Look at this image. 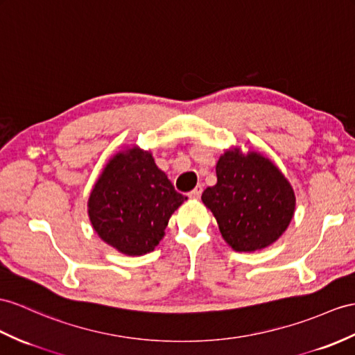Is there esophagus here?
Masks as SVG:
<instances>
[{"label": "esophagus", "mask_w": 355, "mask_h": 355, "mask_svg": "<svg viewBox=\"0 0 355 355\" xmlns=\"http://www.w3.org/2000/svg\"><path fill=\"white\" fill-rule=\"evenodd\" d=\"M202 191H203V188H202V185H197L191 193H188V197L189 198H200V196H202Z\"/></svg>", "instance_id": "obj_1"}]
</instances>
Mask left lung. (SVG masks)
<instances>
[{"instance_id": "1", "label": "left lung", "mask_w": 355, "mask_h": 355, "mask_svg": "<svg viewBox=\"0 0 355 355\" xmlns=\"http://www.w3.org/2000/svg\"><path fill=\"white\" fill-rule=\"evenodd\" d=\"M215 171L217 184L205 189L202 202L214 214L223 239L244 253L274 244L295 212V193L282 170L261 152L230 148Z\"/></svg>"}]
</instances>
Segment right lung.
<instances>
[{
  "mask_svg": "<svg viewBox=\"0 0 355 355\" xmlns=\"http://www.w3.org/2000/svg\"><path fill=\"white\" fill-rule=\"evenodd\" d=\"M187 200L155 164L150 150L126 146L105 164L87 202L98 236L126 256L150 253L171 214Z\"/></svg>",
  "mask_w": 355,
  "mask_h": 355,
  "instance_id": "obj_1",
  "label": "right lung"
}]
</instances>
